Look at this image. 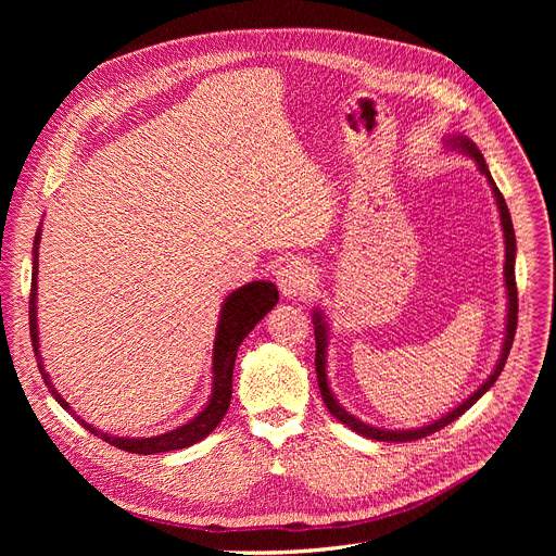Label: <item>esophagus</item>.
<instances>
[{
    "mask_svg": "<svg viewBox=\"0 0 556 556\" xmlns=\"http://www.w3.org/2000/svg\"><path fill=\"white\" fill-rule=\"evenodd\" d=\"M313 270L304 261H288L277 270V286L286 298H302L313 288Z\"/></svg>",
    "mask_w": 556,
    "mask_h": 556,
    "instance_id": "esophagus-1",
    "label": "esophagus"
}]
</instances>
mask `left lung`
I'll use <instances>...</instances> for the list:
<instances>
[{"label":"left lung","mask_w":556,"mask_h":556,"mask_svg":"<svg viewBox=\"0 0 556 556\" xmlns=\"http://www.w3.org/2000/svg\"><path fill=\"white\" fill-rule=\"evenodd\" d=\"M451 149H459L462 153L469 155L471 160H476L478 168L486 175V180L491 185V191L495 195V204H498L501 210V223H503V231H505V283H507V298H509V313H507V336H505V344H503V354H501V361L498 365H495L493 374L486 378V383H482L478 388V392H473L469 399H466L464 403H459L453 413H448L446 417L437 419L424 428H415V430H383V428H371L367 424H363L361 419L349 415L344 407L338 405V401L333 399L331 394V388L327 383V325H325V317L319 311H315V371H317V386H319V394H323L325 399V405L329 407V413L340 421L344 424L346 428H352L354 432L363 434V437H369V440H376V442H415V440H421V437H428L437 430H442L444 426H448L451 421H455L457 417H462L469 407L495 383L498 381V376L507 363V356H509V349L514 344V336H516V325H518V290H516V273H514V263H516V237H514V225H511V216H509V210H507V202L503 198V193L498 191V187H495L491 173H489V166L482 157V153L478 151V146L466 139V137H453L446 141Z\"/></svg>","instance_id":"8db88e82"}]
</instances>
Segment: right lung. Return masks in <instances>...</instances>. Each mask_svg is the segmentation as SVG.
I'll list each match as a JSON object with an SVG mask.
<instances>
[{
    "instance_id": "1",
    "label": "right lung",
    "mask_w": 556,
    "mask_h": 556,
    "mask_svg": "<svg viewBox=\"0 0 556 556\" xmlns=\"http://www.w3.org/2000/svg\"><path fill=\"white\" fill-rule=\"evenodd\" d=\"M40 227L36 231L34 241V273H31V298H28V327H31V342H34V354L40 367V374L45 378V386L49 388L51 396L61 403L70 415L72 407L70 403L58 394L49 381V374L42 367L40 358V344H38V317H36V295H38V245H40ZM279 302V293L275 283L270 281H252L248 286H241L239 290L225 300L218 329H216V342H214V386H212V399L204 410L193 417L189 424L175 428L170 432L157 434V437H146V440H128V437H112L108 432H99L90 424H85L80 417H76L83 428L90 430L92 434L101 437L108 444L139 455H153V453H166V451H182L200 440H204L225 417L229 401H231V374H233V361H237V352L245 336L258 325L275 304Z\"/></svg>"
}]
</instances>
